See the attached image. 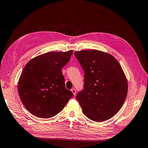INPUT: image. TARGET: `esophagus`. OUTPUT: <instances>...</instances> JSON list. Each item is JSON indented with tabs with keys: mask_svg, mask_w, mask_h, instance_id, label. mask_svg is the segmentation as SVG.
Instances as JSON below:
<instances>
[{
	"mask_svg": "<svg viewBox=\"0 0 148 148\" xmlns=\"http://www.w3.org/2000/svg\"><path fill=\"white\" fill-rule=\"evenodd\" d=\"M71 91L73 92V95H74V96H75V95H76V90H75V89H73V88L71 89Z\"/></svg>",
	"mask_w": 148,
	"mask_h": 148,
	"instance_id": "obj_1",
	"label": "esophagus"
}]
</instances>
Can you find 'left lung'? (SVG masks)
<instances>
[{
  "label": "left lung",
  "instance_id": "obj_1",
  "mask_svg": "<svg viewBox=\"0 0 148 148\" xmlns=\"http://www.w3.org/2000/svg\"><path fill=\"white\" fill-rule=\"evenodd\" d=\"M84 71V89L77 96L83 114L102 122L117 114L127 95L128 82L119 62L109 53L98 50L75 51Z\"/></svg>",
  "mask_w": 148,
  "mask_h": 148
}]
</instances>
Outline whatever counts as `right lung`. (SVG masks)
Segmentation results:
<instances>
[{"mask_svg":"<svg viewBox=\"0 0 148 148\" xmlns=\"http://www.w3.org/2000/svg\"><path fill=\"white\" fill-rule=\"evenodd\" d=\"M73 51L49 52L30 60L22 71L18 84L20 99L31 114L48 119L62 110L72 92L65 88L62 68Z\"/></svg>","mask_w":148,"mask_h":148,"instance_id":"1","label":"right lung"}]
</instances>
